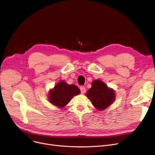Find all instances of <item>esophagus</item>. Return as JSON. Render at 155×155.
<instances>
[{
	"instance_id": "obj_1",
	"label": "esophagus",
	"mask_w": 155,
	"mask_h": 155,
	"mask_svg": "<svg viewBox=\"0 0 155 155\" xmlns=\"http://www.w3.org/2000/svg\"><path fill=\"white\" fill-rule=\"evenodd\" d=\"M80 90H81V93L82 94H84L85 91H86V89L83 86H81V87H80Z\"/></svg>"
}]
</instances>
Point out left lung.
I'll return each instance as SVG.
<instances>
[{
	"label": "left lung",
	"mask_w": 155,
	"mask_h": 155,
	"mask_svg": "<svg viewBox=\"0 0 155 155\" xmlns=\"http://www.w3.org/2000/svg\"><path fill=\"white\" fill-rule=\"evenodd\" d=\"M91 104L97 110H103L112 104L116 98L115 91L100 79L91 83V87L86 94Z\"/></svg>",
	"instance_id": "obj_1"
}]
</instances>
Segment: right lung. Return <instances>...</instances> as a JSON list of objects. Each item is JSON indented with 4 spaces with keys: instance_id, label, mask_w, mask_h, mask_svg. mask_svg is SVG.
I'll use <instances>...</instances> for the list:
<instances>
[{
    "instance_id": "right-lung-1",
    "label": "right lung",
    "mask_w": 155,
    "mask_h": 155,
    "mask_svg": "<svg viewBox=\"0 0 155 155\" xmlns=\"http://www.w3.org/2000/svg\"><path fill=\"white\" fill-rule=\"evenodd\" d=\"M81 91L74 84H69L62 80L54 85V88L48 92V101L53 106L64 108L71 99L79 95Z\"/></svg>"
}]
</instances>
